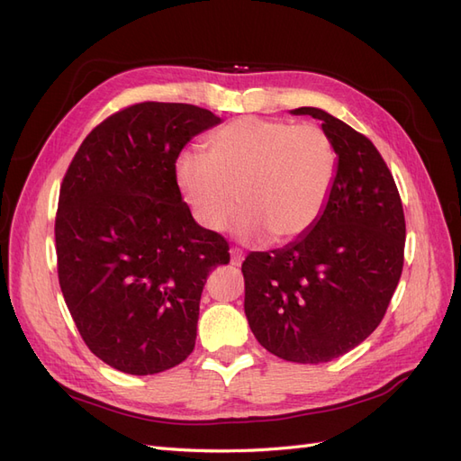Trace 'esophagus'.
<instances>
[{
  "mask_svg": "<svg viewBox=\"0 0 461 461\" xmlns=\"http://www.w3.org/2000/svg\"><path fill=\"white\" fill-rule=\"evenodd\" d=\"M242 261H244L242 249H236V248H232V249H230V265H234V267H240Z\"/></svg>",
  "mask_w": 461,
  "mask_h": 461,
  "instance_id": "obj_1",
  "label": "esophagus"
}]
</instances>
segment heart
Instances as JSON below:
<instances>
[{"label":"heart","mask_w":461,"mask_h":461,"mask_svg":"<svg viewBox=\"0 0 461 461\" xmlns=\"http://www.w3.org/2000/svg\"><path fill=\"white\" fill-rule=\"evenodd\" d=\"M205 156L183 153L175 180L192 217L209 232L229 225L246 240L300 239L323 213L337 151L315 124L240 117L205 138ZM240 198L236 199L235 196Z\"/></svg>","instance_id":"b5f03b06"}]
</instances>
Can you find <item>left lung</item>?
<instances>
[{"label":"left lung","mask_w":461,"mask_h":461,"mask_svg":"<svg viewBox=\"0 0 461 461\" xmlns=\"http://www.w3.org/2000/svg\"><path fill=\"white\" fill-rule=\"evenodd\" d=\"M290 113L323 122L337 175L308 232L246 258L244 312L265 350L296 364H323L379 327L402 275L406 221L394 178L369 138L323 109Z\"/></svg>","instance_id":"8db88e82"}]
</instances>
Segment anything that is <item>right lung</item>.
<instances>
[{
    "mask_svg": "<svg viewBox=\"0 0 461 461\" xmlns=\"http://www.w3.org/2000/svg\"><path fill=\"white\" fill-rule=\"evenodd\" d=\"M188 104H136L107 117L68 165L55 217L59 285L86 346L107 366L153 375L196 344L207 275L229 244L194 221L175 161L215 127Z\"/></svg>",
    "mask_w": 461,
    "mask_h": 461,
    "instance_id": "obj_1",
    "label": "right lung"
}]
</instances>
